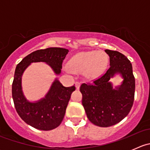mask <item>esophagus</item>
Wrapping results in <instances>:
<instances>
[{"label": "esophagus", "instance_id": "esophagus-1", "mask_svg": "<svg viewBox=\"0 0 150 150\" xmlns=\"http://www.w3.org/2000/svg\"><path fill=\"white\" fill-rule=\"evenodd\" d=\"M80 86H81V83H79V82L75 83V87H76L77 89H79Z\"/></svg>", "mask_w": 150, "mask_h": 150}]
</instances>
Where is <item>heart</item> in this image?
I'll return each mask as SVG.
<instances>
[{
  "label": "heart",
  "instance_id": "b5f03b06",
  "mask_svg": "<svg viewBox=\"0 0 150 150\" xmlns=\"http://www.w3.org/2000/svg\"><path fill=\"white\" fill-rule=\"evenodd\" d=\"M107 64L108 57L104 51H81L69 60L68 67L73 72H82L86 79L93 80L102 75Z\"/></svg>",
  "mask_w": 150,
  "mask_h": 150
}]
</instances>
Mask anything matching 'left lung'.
I'll list each match as a JSON object with an SVG mask.
<instances>
[{"instance_id": "8db88e82", "label": "left lung", "mask_w": 150, "mask_h": 150, "mask_svg": "<svg viewBox=\"0 0 150 150\" xmlns=\"http://www.w3.org/2000/svg\"><path fill=\"white\" fill-rule=\"evenodd\" d=\"M105 52L110 57V68L99 79L80 88L86 115L99 127L112 126L125 118L134 104L135 93L131 62L118 51L106 49ZM118 74L124 81L114 88L109 80Z\"/></svg>"}]
</instances>
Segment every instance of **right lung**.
Wrapping results in <instances>:
<instances>
[{"mask_svg": "<svg viewBox=\"0 0 150 150\" xmlns=\"http://www.w3.org/2000/svg\"><path fill=\"white\" fill-rule=\"evenodd\" d=\"M69 50L52 47L33 51L16 66L12 83V97L19 117L27 124L42 131H50L61 124L75 86L64 87L57 78L51 84L45 97L30 102L22 91V77L25 69L33 62H45L57 75H60L63 60Z\"/></svg>", "mask_w": 150, "mask_h": 150, "instance_id": "add662e5", "label": "right lung"}]
</instances>
